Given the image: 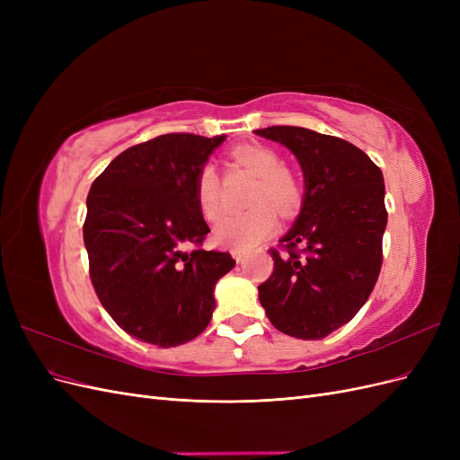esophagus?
<instances>
[{"mask_svg":"<svg viewBox=\"0 0 460 460\" xmlns=\"http://www.w3.org/2000/svg\"><path fill=\"white\" fill-rule=\"evenodd\" d=\"M232 257L238 261V262H243L245 259V252H242V249H232Z\"/></svg>","mask_w":460,"mask_h":460,"instance_id":"esophagus-1","label":"esophagus"}]
</instances>
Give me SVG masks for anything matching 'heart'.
Wrapping results in <instances>:
<instances>
[{
    "mask_svg": "<svg viewBox=\"0 0 460 460\" xmlns=\"http://www.w3.org/2000/svg\"><path fill=\"white\" fill-rule=\"evenodd\" d=\"M232 159L245 171L257 176V184L249 191V205H255L245 213L232 215L220 222L215 240L232 249L257 247L276 226V215L289 217L299 203V184L274 147L261 144H243L234 147ZM196 201L205 220L217 222L225 213V193L215 166L205 164L196 178Z\"/></svg>",
    "mask_w": 460,
    "mask_h": 460,
    "instance_id": "obj_1",
    "label": "heart"
}]
</instances>
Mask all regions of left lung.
I'll return each mask as SVG.
<instances>
[{
    "mask_svg": "<svg viewBox=\"0 0 460 460\" xmlns=\"http://www.w3.org/2000/svg\"><path fill=\"white\" fill-rule=\"evenodd\" d=\"M255 134L284 144L299 159L305 199L297 222L270 249L274 270L259 301L280 332L323 340L367 303L382 269L387 225L384 176L363 149L301 127Z\"/></svg>",
    "mask_w": 460,
    "mask_h": 460,
    "instance_id": "8db88e82",
    "label": "left lung"
}]
</instances>
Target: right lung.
Here are the masks:
<instances>
[{
    "mask_svg": "<svg viewBox=\"0 0 460 460\" xmlns=\"http://www.w3.org/2000/svg\"><path fill=\"white\" fill-rule=\"evenodd\" d=\"M225 136L163 134L122 151L88 193L84 245L90 280L111 318L136 340L186 343L211 323L213 289L234 269L205 252L211 232L196 178Z\"/></svg>",
    "mask_w": 460,
    "mask_h": 460,
    "instance_id": "obj_1",
    "label": "right lung"
}]
</instances>
